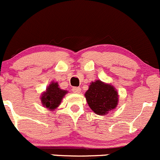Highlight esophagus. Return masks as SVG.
<instances>
[{
	"label": "esophagus",
	"instance_id": "obj_1",
	"mask_svg": "<svg viewBox=\"0 0 160 160\" xmlns=\"http://www.w3.org/2000/svg\"><path fill=\"white\" fill-rule=\"evenodd\" d=\"M72 91L75 94H79L81 92V88L80 87H74L72 88Z\"/></svg>",
	"mask_w": 160,
	"mask_h": 160
}]
</instances>
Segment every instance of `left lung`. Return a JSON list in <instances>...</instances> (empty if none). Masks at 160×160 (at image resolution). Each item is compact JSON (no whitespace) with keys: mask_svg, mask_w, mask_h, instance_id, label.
Instances as JSON below:
<instances>
[{"mask_svg":"<svg viewBox=\"0 0 160 160\" xmlns=\"http://www.w3.org/2000/svg\"><path fill=\"white\" fill-rule=\"evenodd\" d=\"M85 96L90 108L94 113L101 116L116 109L119 102L116 89L112 85L100 80L91 82Z\"/></svg>","mask_w":160,"mask_h":160,"instance_id":"left-lung-1","label":"left lung"}]
</instances>
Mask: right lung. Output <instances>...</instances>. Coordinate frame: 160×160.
Listing matches in <instances>:
<instances>
[{"instance_id":"obj_1","label":"right lung","mask_w":160,"mask_h":160,"mask_svg":"<svg viewBox=\"0 0 160 160\" xmlns=\"http://www.w3.org/2000/svg\"><path fill=\"white\" fill-rule=\"evenodd\" d=\"M66 93L67 91L62 90L59 88L57 82H52L47 88L46 91L41 94V103L50 110H54L60 106L62 99Z\"/></svg>"}]
</instances>
